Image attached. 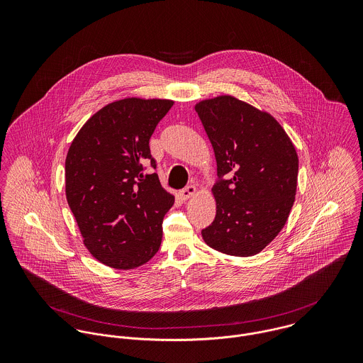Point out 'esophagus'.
I'll use <instances>...</instances> for the list:
<instances>
[{
	"label": "esophagus",
	"mask_w": 363,
	"mask_h": 363,
	"mask_svg": "<svg viewBox=\"0 0 363 363\" xmlns=\"http://www.w3.org/2000/svg\"><path fill=\"white\" fill-rule=\"evenodd\" d=\"M196 193H197L196 186H187V187H184V189L179 193V196H180V199H182L183 201H186V200H189L191 196H194Z\"/></svg>",
	"instance_id": "obj_1"
}]
</instances>
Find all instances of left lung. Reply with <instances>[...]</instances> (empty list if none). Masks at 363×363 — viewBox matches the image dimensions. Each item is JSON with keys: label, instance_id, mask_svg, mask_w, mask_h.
<instances>
[{"label": "left lung", "instance_id": "1", "mask_svg": "<svg viewBox=\"0 0 363 363\" xmlns=\"http://www.w3.org/2000/svg\"><path fill=\"white\" fill-rule=\"evenodd\" d=\"M196 111L215 152L209 247L238 257L259 253L284 228L295 201L299 159L279 123L233 96L203 101Z\"/></svg>", "mask_w": 363, "mask_h": 363}]
</instances>
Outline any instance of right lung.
Returning a JSON list of instances; mask_svg holds the SVG:
<instances>
[{
  "label": "right lung",
  "instance_id": "1",
  "mask_svg": "<svg viewBox=\"0 0 363 363\" xmlns=\"http://www.w3.org/2000/svg\"><path fill=\"white\" fill-rule=\"evenodd\" d=\"M173 106L166 99L128 98L95 113L65 159V196L84 245L107 267L131 269L157 253L162 222L174 197L157 173L144 174L150 138Z\"/></svg>",
  "mask_w": 363,
  "mask_h": 363
}]
</instances>
